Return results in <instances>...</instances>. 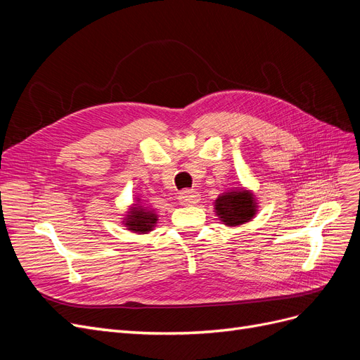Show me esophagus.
Wrapping results in <instances>:
<instances>
[{
    "mask_svg": "<svg viewBox=\"0 0 360 360\" xmlns=\"http://www.w3.org/2000/svg\"><path fill=\"white\" fill-rule=\"evenodd\" d=\"M178 200L181 205H194L200 200V195L197 191H191V190H185L181 191L178 195Z\"/></svg>",
    "mask_w": 360,
    "mask_h": 360,
    "instance_id": "esophagus-1",
    "label": "esophagus"
}]
</instances>
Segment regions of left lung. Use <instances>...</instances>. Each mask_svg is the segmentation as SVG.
Instances as JSON below:
<instances>
[{
	"label": "left lung",
	"instance_id": "left-lung-1",
	"mask_svg": "<svg viewBox=\"0 0 360 360\" xmlns=\"http://www.w3.org/2000/svg\"><path fill=\"white\" fill-rule=\"evenodd\" d=\"M257 199L251 190L236 187L219 194L214 202V210L219 221L227 227L245 224L257 214Z\"/></svg>",
	"mask_w": 360,
	"mask_h": 360
}]
</instances>
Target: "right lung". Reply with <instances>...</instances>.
<instances>
[{
  "label": "right lung",
  "mask_w": 360,
  "mask_h": 360,
  "mask_svg": "<svg viewBox=\"0 0 360 360\" xmlns=\"http://www.w3.org/2000/svg\"><path fill=\"white\" fill-rule=\"evenodd\" d=\"M158 221V215L154 210H150L149 206H145L141 203V199H137L136 203L130 206L129 212H127L122 224L127 227V230L133 231V233L145 235L148 231L154 230L155 224Z\"/></svg>",
  "instance_id": "add662e5"
}]
</instances>
